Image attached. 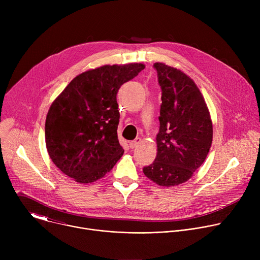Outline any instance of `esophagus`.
<instances>
[{
  "mask_svg": "<svg viewBox=\"0 0 260 260\" xmlns=\"http://www.w3.org/2000/svg\"><path fill=\"white\" fill-rule=\"evenodd\" d=\"M140 143H141V139H140V138H137L136 140L129 142V147L132 148V149H134V148H136Z\"/></svg>",
  "mask_w": 260,
  "mask_h": 260,
  "instance_id": "1",
  "label": "esophagus"
}]
</instances>
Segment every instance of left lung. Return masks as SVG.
<instances>
[{"instance_id": "1", "label": "left lung", "mask_w": 260, "mask_h": 260, "mask_svg": "<svg viewBox=\"0 0 260 260\" xmlns=\"http://www.w3.org/2000/svg\"><path fill=\"white\" fill-rule=\"evenodd\" d=\"M161 89L157 155L143 172L160 186L189 180L211 148L213 125L207 104L186 74L162 62L153 64Z\"/></svg>"}]
</instances>
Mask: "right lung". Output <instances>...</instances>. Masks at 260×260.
Listing matches in <instances>:
<instances>
[{
  "mask_svg": "<svg viewBox=\"0 0 260 260\" xmlns=\"http://www.w3.org/2000/svg\"><path fill=\"white\" fill-rule=\"evenodd\" d=\"M144 69L143 63H127L86 71L54 100L46 117L45 141L51 160L63 174L79 183H91L122 156L116 95Z\"/></svg>",
  "mask_w": 260,
  "mask_h": 260,
  "instance_id": "obj_1",
  "label": "right lung"
}]
</instances>
